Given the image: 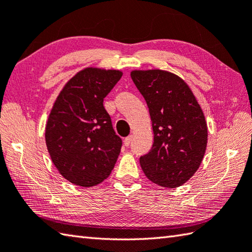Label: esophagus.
Segmentation results:
<instances>
[{
    "label": "esophagus",
    "instance_id": "1",
    "mask_svg": "<svg viewBox=\"0 0 252 252\" xmlns=\"http://www.w3.org/2000/svg\"><path fill=\"white\" fill-rule=\"evenodd\" d=\"M131 140H132V136L131 135L126 136V139H125V141H123V144H125V146H129L130 143H131Z\"/></svg>",
    "mask_w": 252,
    "mask_h": 252
}]
</instances>
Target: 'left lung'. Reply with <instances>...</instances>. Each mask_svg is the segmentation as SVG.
Here are the masks:
<instances>
[{"label":"left lung","instance_id":"8db88e82","mask_svg":"<svg viewBox=\"0 0 252 252\" xmlns=\"http://www.w3.org/2000/svg\"><path fill=\"white\" fill-rule=\"evenodd\" d=\"M150 110L154 143L140 164L152 182L177 188L198 170L208 143L205 117L179 76L161 70L132 71Z\"/></svg>","mask_w":252,"mask_h":252}]
</instances>
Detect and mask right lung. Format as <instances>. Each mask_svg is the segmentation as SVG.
<instances>
[{"label":"right lung","mask_w":252,"mask_h":252,"mask_svg":"<svg viewBox=\"0 0 252 252\" xmlns=\"http://www.w3.org/2000/svg\"><path fill=\"white\" fill-rule=\"evenodd\" d=\"M122 76L117 70L87 67L59 94L46 126V144L59 172L70 182L93 187L109 177L122 146L103 98Z\"/></svg>","instance_id":"add662e5"}]
</instances>
